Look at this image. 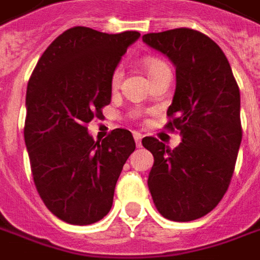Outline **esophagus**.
<instances>
[{
	"instance_id": "esophagus-1",
	"label": "esophagus",
	"mask_w": 260,
	"mask_h": 260,
	"mask_svg": "<svg viewBox=\"0 0 260 260\" xmlns=\"http://www.w3.org/2000/svg\"><path fill=\"white\" fill-rule=\"evenodd\" d=\"M134 139H135V143L138 148H141L142 146V135L141 134H138V132H135L134 134Z\"/></svg>"
}]
</instances>
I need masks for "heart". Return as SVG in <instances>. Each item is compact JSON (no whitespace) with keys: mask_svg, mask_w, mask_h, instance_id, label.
Segmentation results:
<instances>
[{"mask_svg":"<svg viewBox=\"0 0 260 260\" xmlns=\"http://www.w3.org/2000/svg\"><path fill=\"white\" fill-rule=\"evenodd\" d=\"M145 69H146V73H148L149 77H152L156 73H159V72L165 70V69H169V67L163 61L157 60V59H146L145 60ZM121 79H122V70H121V67H118V69H115L114 74H112V87H117L119 84Z\"/></svg>","mask_w":260,"mask_h":260,"instance_id":"obj_1","label":"heart"}]
</instances>
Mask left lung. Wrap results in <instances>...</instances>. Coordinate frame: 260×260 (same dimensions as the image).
I'll return each mask as SVG.
<instances>
[{"label":"left lung","instance_id":"8db88e82","mask_svg":"<svg viewBox=\"0 0 260 260\" xmlns=\"http://www.w3.org/2000/svg\"><path fill=\"white\" fill-rule=\"evenodd\" d=\"M142 41L176 67L168 128L181 136L174 149L152 136L142 139L155 160L149 191L165 218L193 221L214 210L231 183L242 141L239 88L224 52L201 32L170 29Z\"/></svg>","mask_w":260,"mask_h":260}]
</instances>
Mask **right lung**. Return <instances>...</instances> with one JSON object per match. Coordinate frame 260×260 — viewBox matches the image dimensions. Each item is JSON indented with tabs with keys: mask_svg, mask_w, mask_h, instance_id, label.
I'll return each instance as SVG.
<instances>
[{
	"mask_svg": "<svg viewBox=\"0 0 260 260\" xmlns=\"http://www.w3.org/2000/svg\"><path fill=\"white\" fill-rule=\"evenodd\" d=\"M141 34L74 26L43 52L26 90L25 145L36 190L67 224L90 225L110 212L125 161L135 150L129 131L94 141L87 124L111 103V79Z\"/></svg>",
	"mask_w": 260,
	"mask_h": 260,
	"instance_id": "obj_1",
	"label": "right lung"
}]
</instances>
